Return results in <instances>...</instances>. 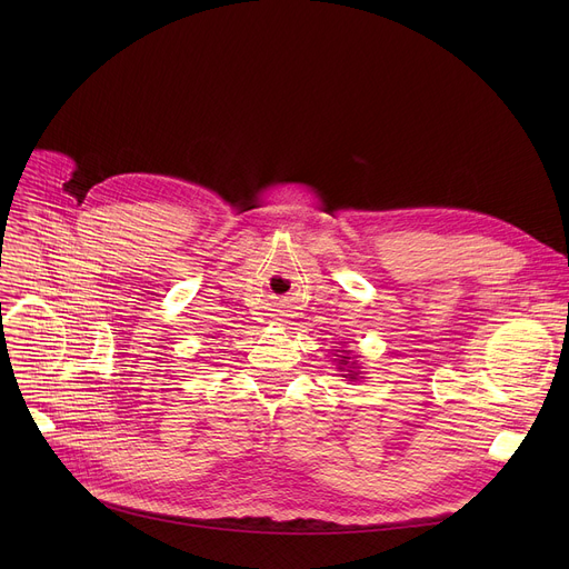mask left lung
<instances>
[{"mask_svg":"<svg viewBox=\"0 0 569 569\" xmlns=\"http://www.w3.org/2000/svg\"><path fill=\"white\" fill-rule=\"evenodd\" d=\"M342 367H351V369H349V373H345V378H351V380H356V378H358V371H356L358 367H356V362H351V358H349V356H340V369H342Z\"/></svg>","mask_w":569,"mask_h":569,"instance_id":"left-lung-1","label":"left lung"}]
</instances>
